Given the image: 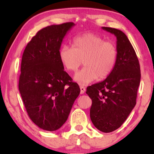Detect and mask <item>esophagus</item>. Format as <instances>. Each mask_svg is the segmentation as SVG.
Masks as SVG:
<instances>
[{
  "label": "esophagus",
  "instance_id": "obj_1",
  "mask_svg": "<svg viewBox=\"0 0 154 154\" xmlns=\"http://www.w3.org/2000/svg\"><path fill=\"white\" fill-rule=\"evenodd\" d=\"M79 88H80V93H81V94H83V93L85 92V88L84 86H82V85L79 86Z\"/></svg>",
  "mask_w": 154,
  "mask_h": 154
}]
</instances>
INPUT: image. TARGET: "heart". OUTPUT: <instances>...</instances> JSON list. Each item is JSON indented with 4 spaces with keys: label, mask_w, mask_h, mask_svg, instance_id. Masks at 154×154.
<instances>
[{
    "label": "heart",
    "mask_w": 154,
    "mask_h": 154,
    "mask_svg": "<svg viewBox=\"0 0 154 154\" xmlns=\"http://www.w3.org/2000/svg\"><path fill=\"white\" fill-rule=\"evenodd\" d=\"M63 66L69 72H75L82 63L85 66L75 74V80L86 85L97 78H106L115 68L118 59L116 45L105 41L100 35L88 32L75 37L72 48L63 45L59 51Z\"/></svg>",
    "instance_id": "obj_1"
}]
</instances>
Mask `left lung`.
<instances>
[{
  "label": "left lung",
  "instance_id": "1",
  "mask_svg": "<svg viewBox=\"0 0 154 154\" xmlns=\"http://www.w3.org/2000/svg\"><path fill=\"white\" fill-rule=\"evenodd\" d=\"M102 29L116 36L117 62L110 75L102 82L88 87L86 93L92 100V122L100 131L111 132L121 127L135 107L140 68L126 35L115 28L103 26Z\"/></svg>",
  "mask_w": 154,
  "mask_h": 154
}]
</instances>
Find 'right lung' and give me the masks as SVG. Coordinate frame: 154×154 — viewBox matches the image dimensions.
<instances>
[{
    "label": "right lung",
    "instance_id": "obj_1",
    "mask_svg": "<svg viewBox=\"0 0 154 154\" xmlns=\"http://www.w3.org/2000/svg\"><path fill=\"white\" fill-rule=\"evenodd\" d=\"M73 26L66 22L40 29L22 55L19 92L28 116L47 131H55L66 122L80 93L59 57L63 39Z\"/></svg>",
    "mask_w": 154,
    "mask_h": 154
}]
</instances>
